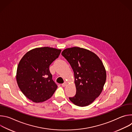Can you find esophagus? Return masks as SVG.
Instances as JSON below:
<instances>
[{"mask_svg": "<svg viewBox=\"0 0 132 132\" xmlns=\"http://www.w3.org/2000/svg\"><path fill=\"white\" fill-rule=\"evenodd\" d=\"M62 85V86H63V87H65V86L67 85V82H66V81H65V82H64Z\"/></svg>", "mask_w": 132, "mask_h": 132, "instance_id": "1", "label": "esophagus"}]
</instances>
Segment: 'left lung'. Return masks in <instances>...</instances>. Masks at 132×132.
I'll use <instances>...</instances> for the list:
<instances>
[{
	"instance_id": "8db88e82",
	"label": "left lung",
	"mask_w": 132,
	"mask_h": 132,
	"mask_svg": "<svg viewBox=\"0 0 132 132\" xmlns=\"http://www.w3.org/2000/svg\"><path fill=\"white\" fill-rule=\"evenodd\" d=\"M62 55L74 73L76 94L69 100L79 106L90 104L100 96L106 81V71L102 61L96 54L78 47L66 48Z\"/></svg>"
}]
</instances>
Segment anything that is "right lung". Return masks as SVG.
<instances>
[{"mask_svg": "<svg viewBox=\"0 0 132 132\" xmlns=\"http://www.w3.org/2000/svg\"><path fill=\"white\" fill-rule=\"evenodd\" d=\"M61 52V50L48 47L35 48L28 52L19 63L16 75L18 85L33 102L48 100L57 89L49 67Z\"/></svg>", "mask_w": 132, "mask_h": 132, "instance_id": "1", "label": "right lung"}]
</instances>
